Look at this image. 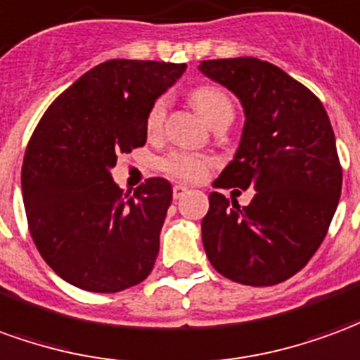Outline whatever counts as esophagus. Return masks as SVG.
Instances as JSON below:
<instances>
[{
  "label": "esophagus",
  "instance_id": "1",
  "mask_svg": "<svg viewBox=\"0 0 360 360\" xmlns=\"http://www.w3.org/2000/svg\"><path fill=\"white\" fill-rule=\"evenodd\" d=\"M186 192H188V186L184 184H176L174 188H172V195H174V200H180Z\"/></svg>",
  "mask_w": 360,
  "mask_h": 360
}]
</instances>
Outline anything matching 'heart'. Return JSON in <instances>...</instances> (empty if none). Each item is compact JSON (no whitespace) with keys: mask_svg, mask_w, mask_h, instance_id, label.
<instances>
[{"mask_svg":"<svg viewBox=\"0 0 360 360\" xmlns=\"http://www.w3.org/2000/svg\"><path fill=\"white\" fill-rule=\"evenodd\" d=\"M192 103L198 108L203 118L209 124H213L221 116L231 114L233 116V103L226 96L225 91H221L219 86L203 85L192 91ZM167 118V96H159L151 108L147 112L145 118V129L149 135H157L162 129ZM211 159L200 153L188 151V149H172L160 159L159 167L165 174L172 176L176 180H184V182H200L207 176L211 168Z\"/></svg>","mask_w":360,"mask_h":360,"instance_id":"b5f03b06","label":"heart"}]
</instances>
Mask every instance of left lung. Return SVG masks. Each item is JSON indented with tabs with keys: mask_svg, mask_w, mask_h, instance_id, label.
I'll list each match as a JSON object with an SVG mask.
<instances>
[{
	"mask_svg": "<svg viewBox=\"0 0 360 360\" xmlns=\"http://www.w3.org/2000/svg\"><path fill=\"white\" fill-rule=\"evenodd\" d=\"M200 71L233 91L246 116L236 155L213 186L256 190L246 207L209 193L203 248L231 281L277 285L307 266L338 209L343 174L328 112L302 83L257 58L207 60Z\"/></svg>",
	"mask_w": 360,
	"mask_h": 360,
	"instance_id": "8db88e82",
	"label": "left lung"
}]
</instances>
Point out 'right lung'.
I'll use <instances>...</instances> for the list:
<instances>
[{"mask_svg": "<svg viewBox=\"0 0 360 360\" xmlns=\"http://www.w3.org/2000/svg\"><path fill=\"white\" fill-rule=\"evenodd\" d=\"M184 71L186 63L104 62L38 122L22 160V201L40 256L63 281L118 292L151 274L172 186L149 178L129 195L110 168L120 153L143 147L147 112Z\"/></svg>", "mask_w": 360, "mask_h": 360, "instance_id": "right-lung-1", "label": "right lung"}]
</instances>
